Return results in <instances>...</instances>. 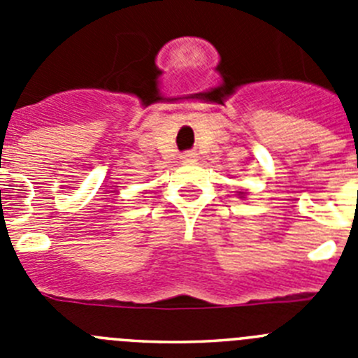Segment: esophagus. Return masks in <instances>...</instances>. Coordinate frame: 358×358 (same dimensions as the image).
<instances>
[{"label": "esophagus", "mask_w": 358, "mask_h": 358, "mask_svg": "<svg viewBox=\"0 0 358 358\" xmlns=\"http://www.w3.org/2000/svg\"><path fill=\"white\" fill-rule=\"evenodd\" d=\"M194 154H185V156H182V159L185 161H194Z\"/></svg>", "instance_id": "1"}]
</instances>
